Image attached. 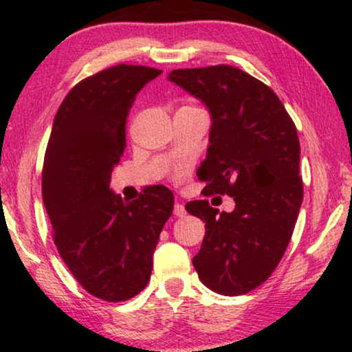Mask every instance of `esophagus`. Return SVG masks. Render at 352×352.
I'll return each instance as SVG.
<instances>
[{
	"label": "esophagus",
	"instance_id": "obj_1",
	"mask_svg": "<svg viewBox=\"0 0 352 352\" xmlns=\"http://www.w3.org/2000/svg\"><path fill=\"white\" fill-rule=\"evenodd\" d=\"M173 213H175L176 218H184V216L187 214V211L184 208V205L179 204V201H176L175 208H173Z\"/></svg>",
	"mask_w": 352,
	"mask_h": 352
}]
</instances>
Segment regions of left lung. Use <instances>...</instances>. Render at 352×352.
<instances>
[{
    "instance_id": "1",
    "label": "left lung",
    "mask_w": 352,
    "mask_h": 352,
    "mask_svg": "<svg viewBox=\"0 0 352 352\" xmlns=\"http://www.w3.org/2000/svg\"><path fill=\"white\" fill-rule=\"evenodd\" d=\"M168 80L200 99L211 115L210 146L197 171L206 194L234 197L219 213L208 200L186 205L205 224L192 263L219 295L237 296L261 285L290 243L302 201L300 139L274 91L230 65L177 69Z\"/></svg>"
}]
</instances>
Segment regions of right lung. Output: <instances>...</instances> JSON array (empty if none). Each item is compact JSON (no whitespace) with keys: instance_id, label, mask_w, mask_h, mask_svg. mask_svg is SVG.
I'll use <instances>...</instances> for the list:
<instances>
[{"instance_id":"add662e5","label":"right lung","mask_w":352,"mask_h":352,"mask_svg":"<svg viewBox=\"0 0 352 352\" xmlns=\"http://www.w3.org/2000/svg\"><path fill=\"white\" fill-rule=\"evenodd\" d=\"M160 74L122 64L80 81L62 100L47 142L41 189L57 252L80 285L104 301H126L146 288L175 205L163 186L133 201L110 190L129 109Z\"/></svg>"}]
</instances>
